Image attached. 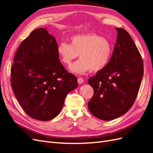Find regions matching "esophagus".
<instances>
[{
  "instance_id": "obj_1",
  "label": "esophagus",
  "mask_w": 153,
  "mask_h": 153,
  "mask_svg": "<svg viewBox=\"0 0 153 153\" xmlns=\"http://www.w3.org/2000/svg\"><path fill=\"white\" fill-rule=\"evenodd\" d=\"M77 81H78V83L79 84H82L83 82H84V79H83L82 78H80V77H79V78H78V79H77Z\"/></svg>"
}]
</instances>
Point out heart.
<instances>
[{
	"instance_id": "heart-1",
	"label": "heart",
	"mask_w": 153,
	"mask_h": 153,
	"mask_svg": "<svg viewBox=\"0 0 153 153\" xmlns=\"http://www.w3.org/2000/svg\"><path fill=\"white\" fill-rule=\"evenodd\" d=\"M71 44L61 42L57 47V53L61 61L70 65L79 55L80 59L71 66V70L83 74L91 70L98 72L105 68L112 54V45L104 37L94 33L76 35L70 38Z\"/></svg>"
}]
</instances>
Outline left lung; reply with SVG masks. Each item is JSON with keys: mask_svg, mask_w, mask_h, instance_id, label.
Wrapping results in <instances>:
<instances>
[{"mask_svg": "<svg viewBox=\"0 0 153 153\" xmlns=\"http://www.w3.org/2000/svg\"><path fill=\"white\" fill-rule=\"evenodd\" d=\"M110 61L88 80L94 94L88 102L90 112L103 121H111L126 113L137 98L143 75L141 55L131 37L122 28Z\"/></svg>", "mask_w": 153, "mask_h": 153, "instance_id": "8db88e82", "label": "left lung"}]
</instances>
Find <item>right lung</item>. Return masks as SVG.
Instances as JSON below:
<instances>
[{
	"label": "right lung",
	"instance_id": "1",
	"mask_svg": "<svg viewBox=\"0 0 153 153\" xmlns=\"http://www.w3.org/2000/svg\"><path fill=\"white\" fill-rule=\"evenodd\" d=\"M11 68V85L21 107L39 121L55 117L76 77L59 61L57 43L47 29L39 28L20 43Z\"/></svg>",
	"mask_w": 153,
	"mask_h": 153
}]
</instances>
